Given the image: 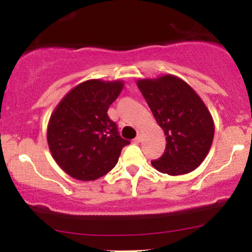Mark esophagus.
I'll return each mask as SVG.
<instances>
[{"label": "esophagus", "mask_w": 252, "mask_h": 252, "mask_svg": "<svg viewBox=\"0 0 252 252\" xmlns=\"http://www.w3.org/2000/svg\"><path fill=\"white\" fill-rule=\"evenodd\" d=\"M141 141H142V135H141L140 132H138L137 136H136V137H135V142H141Z\"/></svg>", "instance_id": "1"}]
</instances>
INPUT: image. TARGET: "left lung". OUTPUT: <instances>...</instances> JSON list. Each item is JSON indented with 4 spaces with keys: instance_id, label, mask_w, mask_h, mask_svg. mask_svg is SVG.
Masks as SVG:
<instances>
[{
    "instance_id": "8db88e82",
    "label": "left lung",
    "mask_w": 252,
    "mask_h": 252,
    "mask_svg": "<svg viewBox=\"0 0 252 252\" xmlns=\"http://www.w3.org/2000/svg\"><path fill=\"white\" fill-rule=\"evenodd\" d=\"M137 86L166 135V149L152 161L153 167L168 175L194 170L209 154L215 136L209 109L189 84L172 74L137 80Z\"/></svg>"
}]
</instances>
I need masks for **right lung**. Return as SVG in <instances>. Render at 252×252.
<instances>
[{
  "label": "right lung",
  "instance_id": "1",
  "mask_svg": "<svg viewBox=\"0 0 252 252\" xmlns=\"http://www.w3.org/2000/svg\"><path fill=\"white\" fill-rule=\"evenodd\" d=\"M122 89L121 80H86L72 89L52 114L48 147L60 168L72 178L92 181L105 175L130 143L108 116Z\"/></svg>",
  "mask_w": 252,
  "mask_h": 252
}]
</instances>
